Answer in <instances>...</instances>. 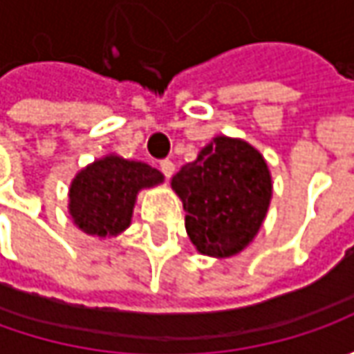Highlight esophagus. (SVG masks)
Wrapping results in <instances>:
<instances>
[{"instance_id":"obj_1","label":"esophagus","mask_w":354,"mask_h":354,"mask_svg":"<svg viewBox=\"0 0 354 354\" xmlns=\"http://www.w3.org/2000/svg\"><path fill=\"white\" fill-rule=\"evenodd\" d=\"M159 169H161V173H163L165 177H171L173 171H175V163H173L171 159H161V161H159Z\"/></svg>"}]
</instances>
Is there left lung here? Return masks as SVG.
Returning <instances> with one entry per match:
<instances>
[{"label":"left lung","mask_w":354,"mask_h":354,"mask_svg":"<svg viewBox=\"0 0 354 354\" xmlns=\"http://www.w3.org/2000/svg\"><path fill=\"white\" fill-rule=\"evenodd\" d=\"M185 228L201 254L228 258L248 246L264 221L272 177L264 157L242 140L214 138L173 177Z\"/></svg>","instance_id":"1"}]
</instances>
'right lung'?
<instances>
[{"label":"right lung","instance_id":"obj_1","mask_svg":"<svg viewBox=\"0 0 354 354\" xmlns=\"http://www.w3.org/2000/svg\"><path fill=\"white\" fill-rule=\"evenodd\" d=\"M161 181L163 175L142 161L118 156L94 161L71 185L75 225L92 236H116L129 226L138 191Z\"/></svg>","mask_w":354,"mask_h":354}]
</instances>
